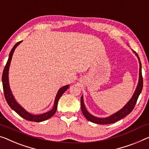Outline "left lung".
I'll return each instance as SVG.
<instances>
[{
    "label": "left lung",
    "instance_id": "8db88e82",
    "mask_svg": "<svg viewBox=\"0 0 149 149\" xmlns=\"http://www.w3.org/2000/svg\"><path fill=\"white\" fill-rule=\"evenodd\" d=\"M132 52L133 53H135V55H136V57H138L139 61V64H140V68H139V83L136 88V90H135V92L134 93V94H133L132 97H131V99L128 101V102L126 104L121 110L118 111V112L115 113V114L111 115V116L106 118H97L96 116H93V115L90 114V113L88 112L85 107V105H84L83 96H81V112L88 120L92 122V123L99 124H112L120 120H121L122 118H123L125 117L126 116H127V115L129 114L130 113L132 112V110L134 109L139 95L141 93L142 90H143V76H142V65H141V61H140V58L138 54H137L134 51L132 50Z\"/></svg>",
    "mask_w": 149,
    "mask_h": 149
}]
</instances>
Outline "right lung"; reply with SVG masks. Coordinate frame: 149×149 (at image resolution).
I'll return each mask as SVG.
<instances>
[{"label":"right lung","instance_id":"right-lung-1","mask_svg":"<svg viewBox=\"0 0 149 149\" xmlns=\"http://www.w3.org/2000/svg\"><path fill=\"white\" fill-rule=\"evenodd\" d=\"M21 42L22 41L18 42V43H17L14 45L12 49H11L9 54V57H8V61L6 62L5 67L4 68L3 76H2V81H3L4 97H5L6 100L7 102V103L8 105H9L10 107L12 108L13 110L15 111V112H16L20 116L23 118L24 119L26 120L39 123V122L46 120L50 118L51 117H52L53 115H54V114L57 110V103H58L59 100L62 95H63V93L68 90L69 88V85L63 86V87H62L59 89L58 92H57V94L56 95V97H55L53 108L47 112L44 113V114H39V115H34V114H30V113H29L28 112H26V111L24 109L23 107H21V106L17 102V101L15 100V99L14 98V96H13V94L12 92H11L10 89L9 83H8V70H9V66L10 64L11 59H12L13 53H14L15 49H16L17 47L19 45Z\"/></svg>","mask_w":149,"mask_h":149}]
</instances>
